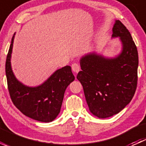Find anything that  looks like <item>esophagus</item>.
<instances>
[{
  "label": "esophagus",
  "instance_id": "obj_1",
  "mask_svg": "<svg viewBox=\"0 0 146 146\" xmlns=\"http://www.w3.org/2000/svg\"><path fill=\"white\" fill-rule=\"evenodd\" d=\"M71 68H72V70L73 71V73H76H76H78L79 71H80V66H79V65L78 64H76V63H75V64H72Z\"/></svg>",
  "mask_w": 146,
  "mask_h": 146
}]
</instances>
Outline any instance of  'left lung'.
Here are the masks:
<instances>
[{
	"instance_id": "obj_1",
	"label": "left lung",
	"mask_w": 146,
	"mask_h": 146,
	"mask_svg": "<svg viewBox=\"0 0 146 146\" xmlns=\"http://www.w3.org/2000/svg\"><path fill=\"white\" fill-rule=\"evenodd\" d=\"M111 38H119L120 52L107 57L90 52L80 58L77 79L83 87L89 110L100 119L112 117L131 101L137 86L138 55L129 31L115 20Z\"/></svg>"
}]
</instances>
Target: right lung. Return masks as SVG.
<instances>
[{
    "label": "right lung",
    "mask_w": 146,
    "mask_h": 146,
    "mask_svg": "<svg viewBox=\"0 0 146 146\" xmlns=\"http://www.w3.org/2000/svg\"><path fill=\"white\" fill-rule=\"evenodd\" d=\"M15 35L12 38L5 62V74L8 90L13 104L27 117L48 123L61 111L65 91L75 80L70 66L58 69L46 80L37 86H27L17 79L11 66Z\"/></svg>",
    "instance_id": "add662e5"
}]
</instances>
